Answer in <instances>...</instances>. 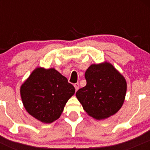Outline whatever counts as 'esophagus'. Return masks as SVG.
Wrapping results in <instances>:
<instances>
[{"mask_svg":"<svg viewBox=\"0 0 150 150\" xmlns=\"http://www.w3.org/2000/svg\"><path fill=\"white\" fill-rule=\"evenodd\" d=\"M74 87H75V90H77V89H79V83H75V85H74Z\"/></svg>","mask_w":150,"mask_h":150,"instance_id":"1","label":"esophagus"}]
</instances>
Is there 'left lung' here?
I'll use <instances>...</instances> for the list:
<instances>
[{"instance_id": "left-lung-1", "label": "left lung", "mask_w": 150, "mask_h": 150, "mask_svg": "<svg viewBox=\"0 0 150 150\" xmlns=\"http://www.w3.org/2000/svg\"><path fill=\"white\" fill-rule=\"evenodd\" d=\"M85 77L87 85L77 91L76 97L86 113L104 120L118 112L126 94L125 77L107 61L91 65Z\"/></svg>"}]
</instances>
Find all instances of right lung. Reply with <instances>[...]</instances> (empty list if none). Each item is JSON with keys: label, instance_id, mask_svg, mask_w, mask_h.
Wrapping results in <instances>:
<instances>
[{"label": "right lung", "instance_id": "right-lung-1", "mask_svg": "<svg viewBox=\"0 0 150 150\" xmlns=\"http://www.w3.org/2000/svg\"><path fill=\"white\" fill-rule=\"evenodd\" d=\"M75 92L66 77L53 68L38 67L20 87L26 111L44 123H51L60 118Z\"/></svg>", "mask_w": 150, "mask_h": 150}]
</instances>
